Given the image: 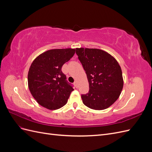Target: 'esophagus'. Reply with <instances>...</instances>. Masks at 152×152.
Masks as SVG:
<instances>
[{
	"mask_svg": "<svg viewBox=\"0 0 152 152\" xmlns=\"http://www.w3.org/2000/svg\"><path fill=\"white\" fill-rule=\"evenodd\" d=\"M73 84H74V86H75L76 88H77V87H78V83H77V81H75L74 83H73Z\"/></svg>",
	"mask_w": 152,
	"mask_h": 152,
	"instance_id": "obj_1",
	"label": "esophagus"
}]
</instances>
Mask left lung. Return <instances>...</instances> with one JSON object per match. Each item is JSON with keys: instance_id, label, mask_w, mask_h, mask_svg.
Instances as JSON below:
<instances>
[{"instance_id": "8db88e82", "label": "left lung", "mask_w": 152, "mask_h": 152, "mask_svg": "<svg viewBox=\"0 0 152 152\" xmlns=\"http://www.w3.org/2000/svg\"><path fill=\"white\" fill-rule=\"evenodd\" d=\"M76 54L89 84L88 93L81 94L83 103L93 110L108 108L118 98L123 88L120 65L111 55L101 49L77 48Z\"/></svg>"}]
</instances>
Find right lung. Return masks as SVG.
<instances>
[{"mask_svg":"<svg viewBox=\"0 0 152 152\" xmlns=\"http://www.w3.org/2000/svg\"><path fill=\"white\" fill-rule=\"evenodd\" d=\"M74 49H51L36 58L28 74V87L37 103L49 110H57L67 103L73 86L61 71L73 56Z\"/></svg>","mask_w":152,"mask_h":152,"instance_id":"add662e5","label":"right lung"}]
</instances>
